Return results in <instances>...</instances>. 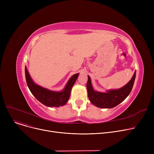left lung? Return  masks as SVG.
I'll list each match as a JSON object with an SVG mask.
<instances>
[{
	"label": "left lung",
	"instance_id": "1",
	"mask_svg": "<svg viewBox=\"0 0 154 154\" xmlns=\"http://www.w3.org/2000/svg\"><path fill=\"white\" fill-rule=\"evenodd\" d=\"M136 72L132 79L122 88L117 90L109 91L106 93L94 91L89 76H88L87 88L88 97L92 103L100 108H113L124 101L130 94L134 84Z\"/></svg>",
	"mask_w": 154,
	"mask_h": 154
}]
</instances>
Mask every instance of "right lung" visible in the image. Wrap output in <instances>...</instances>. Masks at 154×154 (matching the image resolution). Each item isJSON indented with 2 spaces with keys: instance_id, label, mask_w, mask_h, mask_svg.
Segmentation results:
<instances>
[{
  "instance_id": "obj_1",
  "label": "right lung",
  "mask_w": 154,
  "mask_h": 154,
  "mask_svg": "<svg viewBox=\"0 0 154 154\" xmlns=\"http://www.w3.org/2000/svg\"><path fill=\"white\" fill-rule=\"evenodd\" d=\"M25 74L27 84L31 93L39 102L50 107L62 106L67 102L70 97L72 87L79 76V74L73 75L63 91L54 92L35 84L32 80L26 67H25Z\"/></svg>"
}]
</instances>
